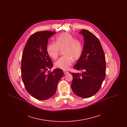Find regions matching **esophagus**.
Listing matches in <instances>:
<instances>
[{
    "label": "esophagus",
    "instance_id": "obj_1",
    "mask_svg": "<svg viewBox=\"0 0 127 127\" xmlns=\"http://www.w3.org/2000/svg\"><path fill=\"white\" fill-rule=\"evenodd\" d=\"M63 72L64 73V74H67L68 73V72L67 71H66V70H64V71H63Z\"/></svg>",
    "mask_w": 127,
    "mask_h": 127
}]
</instances>
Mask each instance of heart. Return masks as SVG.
Instances as JSON below:
<instances>
[{
    "label": "heart",
    "instance_id": "heart-1",
    "mask_svg": "<svg viewBox=\"0 0 127 127\" xmlns=\"http://www.w3.org/2000/svg\"><path fill=\"white\" fill-rule=\"evenodd\" d=\"M63 50L65 56L60 58L55 63V66L63 70H67L74 61L80 58L83 52L82 43L68 32H63L55 37V43H50L47 46V52L53 60L58 58L60 50Z\"/></svg>",
    "mask_w": 127,
    "mask_h": 127
}]
</instances>
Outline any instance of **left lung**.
<instances>
[{"mask_svg": "<svg viewBox=\"0 0 127 127\" xmlns=\"http://www.w3.org/2000/svg\"><path fill=\"white\" fill-rule=\"evenodd\" d=\"M84 36L83 52L73 68L82 70V73H71V87L79 97L88 98L99 90L106 76V60L98 39L90 31L82 30Z\"/></svg>", "mask_w": 127, "mask_h": 127, "instance_id": "1", "label": "left lung"}]
</instances>
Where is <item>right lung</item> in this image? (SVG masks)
I'll use <instances>...</instances> for the list:
<instances>
[{"instance_id": "obj_1", "label": "right lung", "mask_w": 127, "mask_h": 127, "mask_svg": "<svg viewBox=\"0 0 127 127\" xmlns=\"http://www.w3.org/2000/svg\"><path fill=\"white\" fill-rule=\"evenodd\" d=\"M56 33L55 31H44L33 34L26 43L22 53L21 71L23 82L29 93L38 100L52 97L64 75L60 68L48 71L53 64L47 52V46L48 38Z\"/></svg>"}]
</instances>
